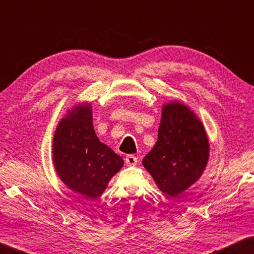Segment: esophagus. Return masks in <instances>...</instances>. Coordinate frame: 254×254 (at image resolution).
Here are the masks:
<instances>
[{"label":"esophagus","instance_id":"1","mask_svg":"<svg viewBox=\"0 0 254 254\" xmlns=\"http://www.w3.org/2000/svg\"><path fill=\"white\" fill-rule=\"evenodd\" d=\"M126 163H127V166H134V165H136L137 157L134 156V155H127V157H126Z\"/></svg>","mask_w":254,"mask_h":254}]
</instances>
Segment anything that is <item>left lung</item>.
<instances>
[{
  "label": "left lung",
  "instance_id": "obj_1",
  "mask_svg": "<svg viewBox=\"0 0 254 254\" xmlns=\"http://www.w3.org/2000/svg\"><path fill=\"white\" fill-rule=\"evenodd\" d=\"M208 158L209 141L199 118L180 101L163 106L157 142L142 161L160 190L177 197L199 180Z\"/></svg>",
  "mask_w": 254,
  "mask_h": 254
}]
</instances>
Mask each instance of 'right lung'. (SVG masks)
<instances>
[{
  "label": "right lung",
  "instance_id": "add662e5",
  "mask_svg": "<svg viewBox=\"0 0 254 254\" xmlns=\"http://www.w3.org/2000/svg\"><path fill=\"white\" fill-rule=\"evenodd\" d=\"M53 161L59 178L84 198H98L121 170L123 158L100 142L89 103L77 104L62 119L54 134Z\"/></svg>",
  "mask_w": 254,
  "mask_h": 254
}]
</instances>
